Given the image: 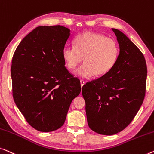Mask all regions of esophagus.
<instances>
[{
	"label": "esophagus",
	"instance_id": "obj_1",
	"mask_svg": "<svg viewBox=\"0 0 154 154\" xmlns=\"http://www.w3.org/2000/svg\"><path fill=\"white\" fill-rule=\"evenodd\" d=\"M80 84H81V87L82 88V86H83L84 85V84H85V82H84V80L81 79L80 80Z\"/></svg>",
	"mask_w": 154,
	"mask_h": 154
}]
</instances>
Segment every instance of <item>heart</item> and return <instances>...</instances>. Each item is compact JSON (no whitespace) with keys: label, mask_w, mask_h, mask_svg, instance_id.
Masks as SVG:
<instances>
[{"label":"heart","mask_w":154,"mask_h":154,"mask_svg":"<svg viewBox=\"0 0 154 154\" xmlns=\"http://www.w3.org/2000/svg\"><path fill=\"white\" fill-rule=\"evenodd\" d=\"M119 55V47L115 40L93 32L78 35L75 39V47L66 46L63 50L65 63L70 70L76 68L84 58L85 63L75 74L85 79L96 75L107 74L116 65Z\"/></svg>","instance_id":"obj_1"}]
</instances>
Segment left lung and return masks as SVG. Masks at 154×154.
<instances>
[{
  "instance_id": "1",
  "label": "left lung",
  "mask_w": 154,
  "mask_h": 154,
  "mask_svg": "<svg viewBox=\"0 0 154 154\" xmlns=\"http://www.w3.org/2000/svg\"><path fill=\"white\" fill-rule=\"evenodd\" d=\"M119 45V55L112 70L82 87L88 126L101 135L118 133L139 111L146 91L144 55L124 33L112 29Z\"/></svg>"
}]
</instances>
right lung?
I'll list each match as a JSON object with an SVG mask.
<instances>
[{"instance_id":"1","label":"right lung","mask_w":154,"mask_h":154,"mask_svg":"<svg viewBox=\"0 0 154 154\" xmlns=\"http://www.w3.org/2000/svg\"><path fill=\"white\" fill-rule=\"evenodd\" d=\"M70 36V30L62 26H41L21 41L13 55V98L27 122L39 131L60 128L81 92L79 80L67 70L63 58Z\"/></svg>"}]
</instances>
